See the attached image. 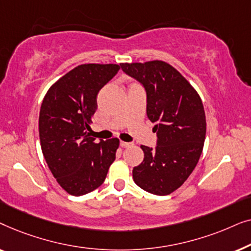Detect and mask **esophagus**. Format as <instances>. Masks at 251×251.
I'll use <instances>...</instances> for the list:
<instances>
[{
	"instance_id": "1",
	"label": "esophagus",
	"mask_w": 251,
	"mask_h": 251,
	"mask_svg": "<svg viewBox=\"0 0 251 251\" xmlns=\"http://www.w3.org/2000/svg\"><path fill=\"white\" fill-rule=\"evenodd\" d=\"M120 145H121L122 147H130V146H132V144L131 143H126V142H121V143H120Z\"/></svg>"
}]
</instances>
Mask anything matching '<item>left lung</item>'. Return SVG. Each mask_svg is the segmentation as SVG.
Masks as SVG:
<instances>
[{"instance_id": "obj_1", "label": "left lung", "mask_w": 251, "mask_h": 251, "mask_svg": "<svg viewBox=\"0 0 251 251\" xmlns=\"http://www.w3.org/2000/svg\"><path fill=\"white\" fill-rule=\"evenodd\" d=\"M121 68L145 87L147 116L155 123V150L140 146L143 162L132 178L143 190L168 195L179 188L197 167L205 139L202 100L190 82L163 60L122 63Z\"/></svg>"}]
</instances>
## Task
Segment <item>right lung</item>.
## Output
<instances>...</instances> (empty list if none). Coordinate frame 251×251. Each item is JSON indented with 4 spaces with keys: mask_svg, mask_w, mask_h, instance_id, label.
I'll return each mask as SVG.
<instances>
[{
    "mask_svg": "<svg viewBox=\"0 0 251 251\" xmlns=\"http://www.w3.org/2000/svg\"><path fill=\"white\" fill-rule=\"evenodd\" d=\"M118 64H82L57 80L40 109L41 149L51 174L68 194L90 193L104 183L120 140L89 136L100 89L118 73Z\"/></svg>",
    "mask_w": 251,
    "mask_h": 251,
    "instance_id": "add662e5",
    "label": "right lung"
}]
</instances>
